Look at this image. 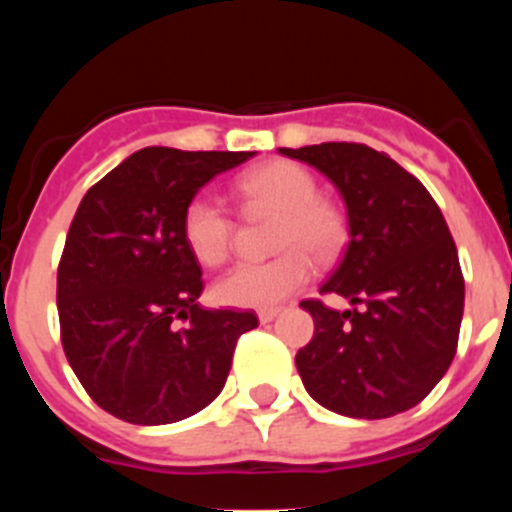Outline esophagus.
<instances>
[{
    "label": "esophagus",
    "mask_w": 512,
    "mask_h": 512,
    "mask_svg": "<svg viewBox=\"0 0 512 512\" xmlns=\"http://www.w3.org/2000/svg\"><path fill=\"white\" fill-rule=\"evenodd\" d=\"M277 314H280V309L270 307V309H260V312H257V317H260L262 324H267V322H272V319H275Z\"/></svg>",
    "instance_id": "34e87169"
}]
</instances>
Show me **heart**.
Listing matches in <instances>:
<instances>
[{
  "label": "heart",
  "instance_id": "1",
  "mask_svg": "<svg viewBox=\"0 0 512 512\" xmlns=\"http://www.w3.org/2000/svg\"><path fill=\"white\" fill-rule=\"evenodd\" d=\"M237 195L252 210L280 215L275 227V260L242 262L215 285V299L227 307L270 309L299 292L312 277V257L332 262L349 237L347 215L319 195L317 178L292 160H270L237 180ZM180 232L190 255L205 267L230 257L235 223L210 195L188 200Z\"/></svg>",
  "mask_w": 512,
  "mask_h": 512
}]
</instances>
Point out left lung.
Listing matches in <instances>:
<instances>
[{"label":"left lung","mask_w":512,"mask_h":512,"mask_svg":"<svg viewBox=\"0 0 512 512\" xmlns=\"http://www.w3.org/2000/svg\"><path fill=\"white\" fill-rule=\"evenodd\" d=\"M314 165L342 193L349 245L322 294H342L352 309L319 299L299 307L314 337L299 349L304 389L317 404L352 418H389L414 409L443 379L463 319L461 262L441 208L421 180L364 143L280 148Z\"/></svg>","instance_id":"obj_1"}]
</instances>
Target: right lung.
Here are the masks:
<instances>
[{"label":"right lung","instance_id":"1","mask_svg":"<svg viewBox=\"0 0 512 512\" xmlns=\"http://www.w3.org/2000/svg\"><path fill=\"white\" fill-rule=\"evenodd\" d=\"M252 151L141 148L81 200L56 275L61 344L86 394L121 421L175 423L223 391L255 312L203 309V270L180 220Z\"/></svg>","mask_w":512,"mask_h":512}]
</instances>
